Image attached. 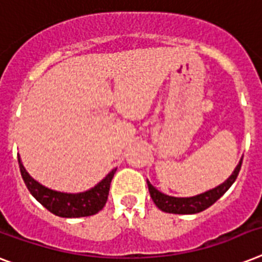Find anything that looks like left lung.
I'll return each mask as SVG.
<instances>
[{
	"mask_svg": "<svg viewBox=\"0 0 262 262\" xmlns=\"http://www.w3.org/2000/svg\"><path fill=\"white\" fill-rule=\"evenodd\" d=\"M242 159L239 160L237 167L234 168V171L229 178H227L222 184L216 186L212 190H208L206 192H202L199 195L190 198H176V196H169L165 193L160 192V191L155 188L149 183V180H146L148 183V190H149L150 198L155 202V205L160 208L161 211L169 212V214H196L201 212L206 208H208L211 205H214L223 193L226 192L231 187V184L235 182L239 169H241Z\"/></svg>",
	"mask_w": 262,
	"mask_h": 262,
	"instance_id": "1",
	"label": "left lung"
}]
</instances>
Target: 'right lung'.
<instances>
[{
	"instance_id": "right-lung-1",
	"label": "right lung",
	"mask_w": 262,
	"mask_h": 262,
	"mask_svg": "<svg viewBox=\"0 0 262 262\" xmlns=\"http://www.w3.org/2000/svg\"><path fill=\"white\" fill-rule=\"evenodd\" d=\"M18 165H20V172L24 179L25 186L32 193V196L39 203H41L48 211L57 216H61V218L90 216L101 211L107 202L110 183L117 171V169H112L97 186L84 191V192L67 193L51 190L33 179L21 163L20 155H18Z\"/></svg>"
}]
</instances>
